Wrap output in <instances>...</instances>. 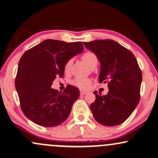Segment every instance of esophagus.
<instances>
[{
    "mask_svg": "<svg viewBox=\"0 0 158 158\" xmlns=\"http://www.w3.org/2000/svg\"><path fill=\"white\" fill-rule=\"evenodd\" d=\"M80 92H81V94H86L87 91H84V90H81V91H80Z\"/></svg>",
    "mask_w": 158,
    "mask_h": 158,
    "instance_id": "1",
    "label": "esophagus"
}]
</instances>
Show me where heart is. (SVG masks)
Here are the masks:
<instances>
[{
	"label": "heart",
	"mask_w": 158,
	"mask_h": 158,
	"mask_svg": "<svg viewBox=\"0 0 158 158\" xmlns=\"http://www.w3.org/2000/svg\"><path fill=\"white\" fill-rule=\"evenodd\" d=\"M82 59L86 63L89 67H91L94 64L97 63V57L93 52H85L82 56ZM72 61H73V60L69 59L66 63L65 67H64L66 73H68L70 70ZM91 83V79L89 78H75L72 81V84L80 89H85L90 85Z\"/></svg>",
	"instance_id": "b5f03b06"
}]
</instances>
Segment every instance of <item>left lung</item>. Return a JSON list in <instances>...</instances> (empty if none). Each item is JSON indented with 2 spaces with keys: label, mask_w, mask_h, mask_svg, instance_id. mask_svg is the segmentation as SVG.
<instances>
[{
  "label": "left lung",
  "mask_w": 158,
  "mask_h": 158,
  "mask_svg": "<svg viewBox=\"0 0 158 158\" xmlns=\"http://www.w3.org/2000/svg\"><path fill=\"white\" fill-rule=\"evenodd\" d=\"M100 62L99 82L108 83L109 91L90 106L97 122L105 126L122 124L131 115L140 101L142 73L133 53L112 40L83 42Z\"/></svg>",
  "instance_id": "left-lung-1"
}]
</instances>
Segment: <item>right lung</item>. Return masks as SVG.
Listing matches in <instances>:
<instances>
[{
  "instance_id": "add662e5",
  "label": "right lung",
  "mask_w": 158,
  "mask_h": 158,
  "mask_svg": "<svg viewBox=\"0 0 158 158\" xmlns=\"http://www.w3.org/2000/svg\"><path fill=\"white\" fill-rule=\"evenodd\" d=\"M83 50L81 42L46 40L23 53L18 64L15 88L27 118L46 127L58 126L67 119L80 97L79 89L68 85L59 92L51 86L56 77L64 76L68 60Z\"/></svg>"
}]
</instances>
